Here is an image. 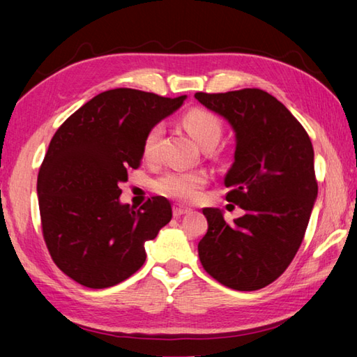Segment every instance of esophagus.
Wrapping results in <instances>:
<instances>
[{"mask_svg": "<svg viewBox=\"0 0 357 357\" xmlns=\"http://www.w3.org/2000/svg\"><path fill=\"white\" fill-rule=\"evenodd\" d=\"M190 208H185V206H181V204H174L173 206V215L174 217H179L183 214H189L190 213Z\"/></svg>", "mask_w": 357, "mask_h": 357, "instance_id": "obj_1", "label": "esophagus"}]
</instances>
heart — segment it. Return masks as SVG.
I'll return each mask as SVG.
<instances>
[{"label":"heart","mask_w":357,"mask_h":357,"mask_svg":"<svg viewBox=\"0 0 357 357\" xmlns=\"http://www.w3.org/2000/svg\"><path fill=\"white\" fill-rule=\"evenodd\" d=\"M183 124L200 146L209 143L217 144L222 137L220 119L214 113L203 110V108H192L187 112L183 116ZM162 134H164V126L157 123L144 137L143 155L148 160L155 159L159 154V140ZM208 181V174L202 170H172L164 173L155 181V190L162 195L174 198V200L193 202L200 197Z\"/></svg>","instance_id":"b5f03b06"}]
</instances>
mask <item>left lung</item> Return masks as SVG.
Segmentation results:
<instances>
[{
	"instance_id": "1",
	"label": "left lung",
	"mask_w": 357,
	"mask_h": 357,
	"mask_svg": "<svg viewBox=\"0 0 357 357\" xmlns=\"http://www.w3.org/2000/svg\"><path fill=\"white\" fill-rule=\"evenodd\" d=\"M236 132L227 200L245 214L225 222L204 208L208 233L198 243L206 273L238 291H255L285 273L299 250L318 195L310 137L288 108L258 88L197 93Z\"/></svg>"
}]
</instances>
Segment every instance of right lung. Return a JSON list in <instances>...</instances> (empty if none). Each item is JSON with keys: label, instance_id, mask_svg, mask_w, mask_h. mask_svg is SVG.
Returning a JSON list of instances; mask_svg holds the SVG:
<instances>
[{"label": "right lung", "instance_id": "obj_1", "mask_svg": "<svg viewBox=\"0 0 357 357\" xmlns=\"http://www.w3.org/2000/svg\"><path fill=\"white\" fill-rule=\"evenodd\" d=\"M130 88L96 96L59 126L42 162L38 195L52 259L88 288L118 285L142 268L144 243L172 220V204L153 197L121 204L119 183L143 159L148 130L183 105Z\"/></svg>", "mask_w": 357, "mask_h": 357}]
</instances>
